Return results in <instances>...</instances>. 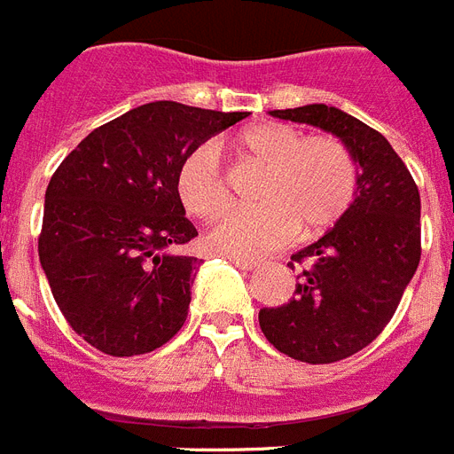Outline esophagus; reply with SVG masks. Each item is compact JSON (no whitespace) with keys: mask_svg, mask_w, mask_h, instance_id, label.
<instances>
[{"mask_svg":"<svg viewBox=\"0 0 454 454\" xmlns=\"http://www.w3.org/2000/svg\"><path fill=\"white\" fill-rule=\"evenodd\" d=\"M230 262L234 264V267H239L241 271H253L257 267V262H253V260H244V257H230Z\"/></svg>","mask_w":454,"mask_h":454,"instance_id":"obj_1","label":"esophagus"}]
</instances>
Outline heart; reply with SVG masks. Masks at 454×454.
<instances>
[{
  "mask_svg": "<svg viewBox=\"0 0 454 454\" xmlns=\"http://www.w3.org/2000/svg\"><path fill=\"white\" fill-rule=\"evenodd\" d=\"M239 147L267 168L257 201L262 208L231 210L206 234V246L230 257H260L288 246L302 231L314 239L333 230L354 204L358 168L349 147L333 136L304 137L300 129L267 121L244 130ZM187 213L217 217L230 206V187L213 143L192 147L176 173Z\"/></svg>",
  "mask_w": 454,
  "mask_h": 454,
  "instance_id": "obj_1",
  "label": "heart"
}]
</instances>
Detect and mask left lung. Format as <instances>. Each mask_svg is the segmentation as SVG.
<instances>
[{
  "instance_id": "obj_1",
  "label": "left lung",
  "mask_w": 454,
  "mask_h": 454,
  "mask_svg": "<svg viewBox=\"0 0 454 454\" xmlns=\"http://www.w3.org/2000/svg\"><path fill=\"white\" fill-rule=\"evenodd\" d=\"M271 117L324 129L358 166L354 204L340 223L290 257L300 270L295 297L260 309V328L281 354L304 364H335L375 340L415 277L419 192L389 140L328 105L274 110Z\"/></svg>"
}]
</instances>
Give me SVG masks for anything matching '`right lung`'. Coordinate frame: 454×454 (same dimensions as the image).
Masks as SVG:
<instances>
[{
	"label": "right lung",
	"mask_w": 454,
	"mask_h": 454,
	"mask_svg": "<svg viewBox=\"0 0 454 454\" xmlns=\"http://www.w3.org/2000/svg\"><path fill=\"white\" fill-rule=\"evenodd\" d=\"M248 117L157 100L90 130L58 166L39 262L67 324L110 356L159 349L183 328L201 260L176 192L192 147Z\"/></svg>",
	"instance_id": "right-lung-1"
}]
</instances>
